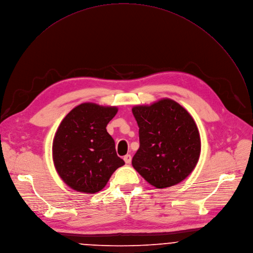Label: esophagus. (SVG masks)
<instances>
[{
	"label": "esophagus",
	"mask_w": 253,
	"mask_h": 253,
	"mask_svg": "<svg viewBox=\"0 0 253 253\" xmlns=\"http://www.w3.org/2000/svg\"><path fill=\"white\" fill-rule=\"evenodd\" d=\"M124 161H125L126 164H130V162H131V156H130V155L125 156V157H124Z\"/></svg>",
	"instance_id": "1"
}]
</instances>
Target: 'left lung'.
<instances>
[{
  "instance_id": "8db88e82",
  "label": "left lung",
  "mask_w": 253,
  "mask_h": 253,
  "mask_svg": "<svg viewBox=\"0 0 253 253\" xmlns=\"http://www.w3.org/2000/svg\"><path fill=\"white\" fill-rule=\"evenodd\" d=\"M139 127L134 169L157 188L169 187L187 177L200 155V137L191 116L180 105L164 98L132 108Z\"/></svg>"
}]
</instances>
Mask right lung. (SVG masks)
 <instances>
[{"mask_svg": "<svg viewBox=\"0 0 253 253\" xmlns=\"http://www.w3.org/2000/svg\"><path fill=\"white\" fill-rule=\"evenodd\" d=\"M117 113L116 107L84 103L62 121L53 141V160L59 175L73 189L102 190L114 171L125 165L106 128Z\"/></svg>", "mask_w": 253, "mask_h": 253, "instance_id": "right-lung-1", "label": "right lung"}]
</instances>
